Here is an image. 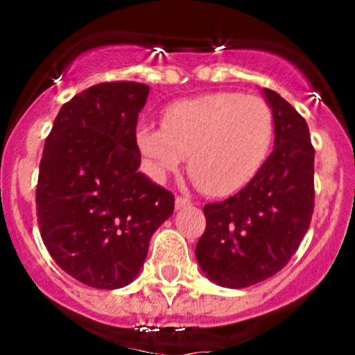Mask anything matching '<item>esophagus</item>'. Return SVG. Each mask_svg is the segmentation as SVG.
Listing matches in <instances>:
<instances>
[{
    "label": "esophagus",
    "instance_id": "34e87169",
    "mask_svg": "<svg viewBox=\"0 0 355 355\" xmlns=\"http://www.w3.org/2000/svg\"><path fill=\"white\" fill-rule=\"evenodd\" d=\"M191 199L184 198V196H177V199H175V206H177V209H182V207H187L191 206Z\"/></svg>",
    "mask_w": 355,
    "mask_h": 355
}]
</instances>
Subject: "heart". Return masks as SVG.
<instances>
[{"label":"heart","mask_w":355,"mask_h":355,"mask_svg":"<svg viewBox=\"0 0 355 355\" xmlns=\"http://www.w3.org/2000/svg\"><path fill=\"white\" fill-rule=\"evenodd\" d=\"M275 142V114L257 96L209 92L166 106L163 125L142 121L135 144L155 178L177 170L189 155V171L204 192L227 196L249 184Z\"/></svg>","instance_id":"heart-1"}]
</instances>
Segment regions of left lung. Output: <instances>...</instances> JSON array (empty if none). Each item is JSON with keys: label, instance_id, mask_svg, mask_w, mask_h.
Here are the masks:
<instances>
[{"label": "left lung", "instance_id": "1", "mask_svg": "<svg viewBox=\"0 0 355 355\" xmlns=\"http://www.w3.org/2000/svg\"><path fill=\"white\" fill-rule=\"evenodd\" d=\"M275 114V149L232 198L204 206L196 245L200 270L216 285L244 288L277 275L299 249L314 211L309 127L278 92L264 89Z\"/></svg>", "mask_w": 355, "mask_h": 355}]
</instances>
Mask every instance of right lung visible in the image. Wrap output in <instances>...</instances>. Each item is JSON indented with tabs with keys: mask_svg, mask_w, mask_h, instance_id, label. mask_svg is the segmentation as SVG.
Wrapping results in <instances>:
<instances>
[{
	"mask_svg": "<svg viewBox=\"0 0 355 355\" xmlns=\"http://www.w3.org/2000/svg\"><path fill=\"white\" fill-rule=\"evenodd\" d=\"M149 87L103 82L65 103L46 139L35 209L42 242L65 273L92 288L137 277L175 196L137 170L139 111Z\"/></svg>",
	"mask_w": 355,
	"mask_h": 355,
	"instance_id": "obj_1",
	"label": "right lung"
}]
</instances>
